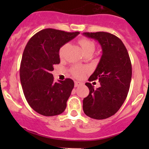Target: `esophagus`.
<instances>
[{
  "instance_id": "esophagus-1",
  "label": "esophagus",
  "mask_w": 149,
  "mask_h": 149,
  "mask_svg": "<svg viewBox=\"0 0 149 149\" xmlns=\"http://www.w3.org/2000/svg\"><path fill=\"white\" fill-rule=\"evenodd\" d=\"M81 84L80 82H78V81H75V87H78V86H79L81 85Z\"/></svg>"
}]
</instances>
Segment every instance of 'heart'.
Instances as JSON below:
<instances>
[{
    "label": "heart",
    "instance_id": "obj_1",
    "mask_svg": "<svg viewBox=\"0 0 149 149\" xmlns=\"http://www.w3.org/2000/svg\"><path fill=\"white\" fill-rule=\"evenodd\" d=\"M79 44L80 45L81 47L82 51H83L84 53L85 52H92L94 50V44L93 42H91V40H89L88 39L86 38H81L80 40H79ZM68 45L65 44L63 45L59 49V56L61 58H63L64 56V54L67 49ZM87 71V69L84 67H81V66H75L73 68L71 69V73L75 76L76 78L78 79H81L84 76V75L85 74L86 72Z\"/></svg>",
    "mask_w": 149,
    "mask_h": 149
}]
</instances>
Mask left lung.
Returning <instances> with one entry per match:
<instances>
[{
	"label": "left lung",
	"mask_w": 149,
	"mask_h": 149,
	"mask_svg": "<svg viewBox=\"0 0 149 149\" xmlns=\"http://www.w3.org/2000/svg\"><path fill=\"white\" fill-rule=\"evenodd\" d=\"M88 38L98 41L102 55L97 68L88 79L99 80L100 86L94 88L86 83L89 94L83 100L84 112L93 119L102 120L115 115L127 96L132 77V65L125 46L114 34L104 31L84 32Z\"/></svg>",
	"instance_id": "8db88e82"
}]
</instances>
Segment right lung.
Wrapping results in <instances>:
<instances>
[{
	"mask_svg": "<svg viewBox=\"0 0 149 149\" xmlns=\"http://www.w3.org/2000/svg\"><path fill=\"white\" fill-rule=\"evenodd\" d=\"M79 34L45 29L36 33L26 44L20 65V80L29 106L44 116L65 111L74 87L72 79L54 81L53 66L59 64V49Z\"/></svg>",
	"mask_w": 149,
	"mask_h": 149,
	"instance_id": "add662e5",
	"label": "right lung"
}]
</instances>
